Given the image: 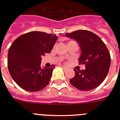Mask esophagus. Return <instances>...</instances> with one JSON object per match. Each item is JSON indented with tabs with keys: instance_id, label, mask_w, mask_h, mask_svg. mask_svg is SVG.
<instances>
[{
	"instance_id": "1",
	"label": "esophagus",
	"mask_w": 120,
	"mask_h": 120,
	"mask_svg": "<svg viewBox=\"0 0 120 120\" xmlns=\"http://www.w3.org/2000/svg\"><path fill=\"white\" fill-rule=\"evenodd\" d=\"M61 67L63 68V69L64 70H67V68L66 67H65V66H61Z\"/></svg>"
}]
</instances>
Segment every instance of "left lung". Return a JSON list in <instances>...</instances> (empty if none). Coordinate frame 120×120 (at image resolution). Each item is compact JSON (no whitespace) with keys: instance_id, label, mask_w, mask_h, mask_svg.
Instances as JSON below:
<instances>
[{"instance_id":"8db88e82","label":"left lung","mask_w":120,"mask_h":120,"mask_svg":"<svg viewBox=\"0 0 120 120\" xmlns=\"http://www.w3.org/2000/svg\"><path fill=\"white\" fill-rule=\"evenodd\" d=\"M65 37L77 41L81 54L79 64H85V69L76 70L70 80L71 84L80 91H90L102 83L108 75L111 56L105 44L98 36L86 30L67 33Z\"/></svg>"}]
</instances>
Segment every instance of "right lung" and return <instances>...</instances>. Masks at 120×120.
Masks as SVG:
<instances>
[{"label": "right lung", "mask_w": 120, "mask_h": 120, "mask_svg": "<svg viewBox=\"0 0 120 120\" xmlns=\"http://www.w3.org/2000/svg\"><path fill=\"white\" fill-rule=\"evenodd\" d=\"M58 37L43 32L32 31L14 41L8 55L11 76L23 90L30 92L43 90L49 83L55 65L41 67V57L50 53Z\"/></svg>", "instance_id": "1"}]
</instances>
